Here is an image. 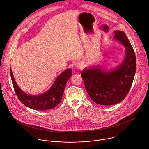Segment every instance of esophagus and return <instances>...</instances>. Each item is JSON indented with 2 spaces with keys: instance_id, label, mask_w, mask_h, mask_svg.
I'll use <instances>...</instances> for the list:
<instances>
[{
  "instance_id": "esophagus-1",
  "label": "esophagus",
  "mask_w": 149,
  "mask_h": 149,
  "mask_svg": "<svg viewBox=\"0 0 149 149\" xmlns=\"http://www.w3.org/2000/svg\"><path fill=\"white\" fill-rule=\"evenodd\" d=\"M84 67V64L83 62H79L78 63H77V64L76 65V68L78 70H82Z\"/></svg>"
}]
</instances>
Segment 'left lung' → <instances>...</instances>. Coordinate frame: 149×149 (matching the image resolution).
Here are the masks:
<instances>
[{
    "label": "left lung",
    "instance_id": "left-lung-1",
    "mask_svg": "<svg viewBox=\"0 0 149 149\" xmlns=\"http://www.w3.org/2000/svg\"><path fill=\"white\" fill-rule=\"evenodd\" d=\"M114 33V39L126 48L123 61L112 71L96 66L84 69L81 74L89 97L101 105H113L122 101L130 89L136 71V56L129 39L123 31Z\"/></svg>",
    "mask_w": 149,
    "mask_h": 149
}]
</instances>
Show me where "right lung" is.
Here are the masks:
<instances>
[{
    "instance_id": "obj_1",
    "label": "right lung",
    "mask_w": 149,
    "mask_h": 149,
    "mask_svg": "<svg viewBox=\"0 0 149 149\" xmlns=\"http://www.w3.org/2000/svg\"><path fill=\"white\" fill-rule=\"evenodd\" d=\"M72 75V70L67 69L57 78L47 91L38 95H30L24 93L17 85L10 69V76L15 91L23 104L34 110L44 111L54 108L61 102L67 81Z\"/></svg>"
}]
</instances>
